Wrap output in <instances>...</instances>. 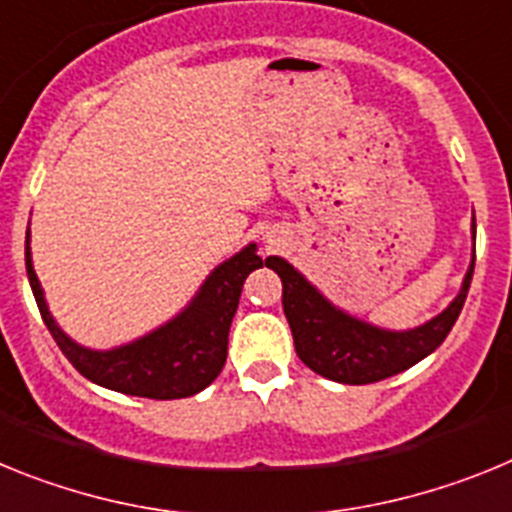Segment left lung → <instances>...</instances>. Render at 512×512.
Returning <instances> with one entry per match:
<instances>
[{"label": "left lung", "mask_w": 512, "mask_h": 512, "mask_svg": "<svg viewBox=\"0 0 512 512\" xmlns=\"http://www.w3.org/2000/svg\"><path fill=\"white\" fill-rule=\"evenodd\" d=\"M474 228V225H472ZM266 266L282 279V305L292 328L302 364L341 384H372L400 374L433 354L459 318L474 274V256L467 277L441 315L413 330H384L330 305L318 289L289 261L269 256Z\"/></svg>", "instance_id": "8db88e82"}]
</instances>
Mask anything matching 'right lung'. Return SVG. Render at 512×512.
Masks as SVG:
<instances>
[{
	"mask_svg": "<svg viewBox=\"0 0 512 512\" xmlns=\"http://www.w3.org/2000/svg\"><path fill=\"white\" fill-rule=\"evenodd\" d=\"M25 266L43 323L48 325L63 356L76 366V372L84 374L89 382L122 395L179 400L202 392L223 372L230 323L238 310L243 282L253 269H259L261 256L256 253V243L238 251L233 259L223 261L212 271L200 292L174 320L138 341L110 351L79 346L58 328L33 269L30 230L25 235Z\"/></svg>",
	"mask_w": 512,
	"mask_h": 512,
	"instance_id": "1",
	"label": "right lung"
}]
</instances>
